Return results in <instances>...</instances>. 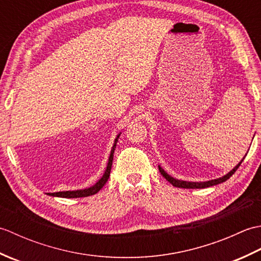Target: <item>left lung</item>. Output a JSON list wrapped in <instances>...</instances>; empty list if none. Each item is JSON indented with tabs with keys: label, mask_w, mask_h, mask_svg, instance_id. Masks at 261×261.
Segmentation results:
<instances>
[{
	"label": "left lung",
	"mask_w": 261,
	"mask_h": 261,
	"mask_svg": "<svg viewBox=\"0 0 261 261\" xmlns=\"http://www.w3.org/2000/svg\"><path fill=\"white\" fill-rule=\"evenodd\" d=\"M243 159H245V157H243L241 162L238 164L233 169L230 170L228 174H225L222 177H219V178H216V179H211V180H206V181H187V180L176 179V178H174V177H171L169 174L166 173V171L162 167H160V166H158V167H159L160 174H162L165 177V178L167 179L170 182V184L173 185V186H175V187H179V188H206V187H210V186H214V185L221 184V182H223L226 179H229L230 177L236 173V170L239 168V166L243 162Z\"/></svg>",
	"instance_id": "left-lung-1"
}]
</instances>
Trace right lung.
Segmentation results:
<instances>
[{
	"label": "right lung",
	"mask_w": 261,
	"mask_h": 261,
	"mask_svg": "<svg viewBox=\"0 0 261 261\" xmlns=\"http://www.w3.org/2000/svg\"><path fill=\"white\" fill-rule=\"evenodd\" d=\"M121 135L120 134L116 136L114 143H113V147L111 149V152H110V157H109V162L107 165V169H105L103 176L99 178L95 184L91 187H87L84 188V190H76V191H64V192H56V193H48V195L54 196V197H64V198H77V197H86V196H91L94 195V194H96L101 188L105 185V182L108 181L109 177H110V171H111V167H112V162H113V153L115 150V147H116V142H118L119 137Z\"/></svg>",
	"instance_id": "add662e5"
}]
</instances>
